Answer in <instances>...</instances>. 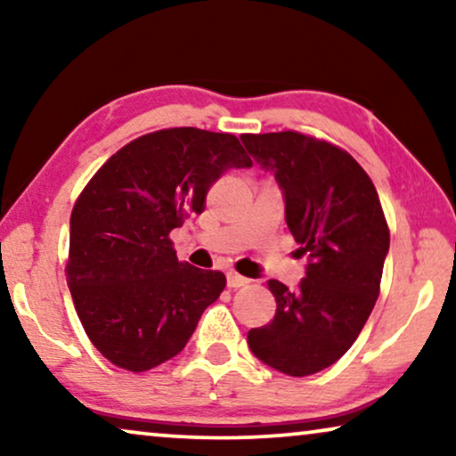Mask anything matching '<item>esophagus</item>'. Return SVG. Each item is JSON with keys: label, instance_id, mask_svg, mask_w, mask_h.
I'll list each match as a JSON object with an SVG mask.
<instances>
[{"label": "esophagus", "instance_id": "1", "mask_svg": "<svg viewBox=\"0 0 456 456\" xmlns=\"http://www.w3.org/2000/svg\"><path fill=\"white\" fill-rule=\"evenodd\" d=\"M248 282H251V280L240 276V273L228 272V286H230V289H242V286H247Z\"/></svg>", "mask_w": 456, "mask_h": 456}]
</instances>
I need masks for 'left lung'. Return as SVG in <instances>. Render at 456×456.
Returning a JSON list of instances; mask_svg holds the SVG:
<instances>
[{
  "label": "left lung",
  "instance_id": "1",
  "mask_svg": "<svg viewBox=\"0 0 456 456\" xmlns=\"http://www.w3.org/2000/svg\"><path fill=\"white\" fill-rule=\"evenodd\" d=\"M273 172L286 224L309 264L297 290L270 280L276 317L248 330L253 354L286 376L334 365L363 330L379 295L390 230L371 178L351 153L311 134H242Z\"/></svg>",
  "mask_w": 456,
  "mask_h": 456
}]
</instances>
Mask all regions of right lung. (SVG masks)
Returning <instances> with one entry per match:
<instances>
[{
	"instance_id": "1",
	"label": "right lung",
	"mask_w": 456,
	"mask_h": 456,
	"mask_svg": "<svg viewBox=\"0 0 456 456\" xmlns=\"http://www.w3.org/2000/svg\"><path fill=\"white\" fill-rule=\"evenodd\" d=\"M253 166L234 134L180 126L142 134L99 167L74 203L66 278L93 346L120 370H153L186 346L226 286L178 261L170 232L201 214L211 184Z\"/></svg>"
}]
</instances>
